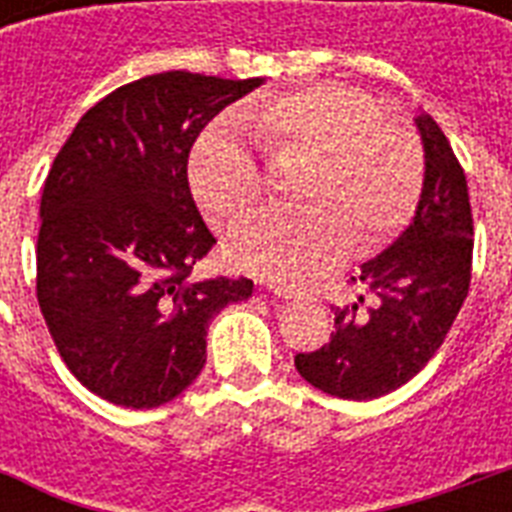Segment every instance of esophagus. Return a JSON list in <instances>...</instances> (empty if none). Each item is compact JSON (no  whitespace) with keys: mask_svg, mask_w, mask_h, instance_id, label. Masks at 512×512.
Here are the masks:
<instances>
[{"mask_svg":"<svg viewBox=\"0 0 512 512\" xmlns=\"http://www.w3.org/2000/svg\"><path fill=\"white\" fill-rule=\"evenodd\" d=\"M268 289H271L276 297H281V300H292V297H297L295 289L284 287V284H268Z\"/></svg>","mask_w":512,"mask_h":512,"instance_id":"1","label":"esophagus"}]
</instances>
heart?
Returning <instances> with one entry per match:
<instances>
[{"instance_id":"1","label":"heart","mask_w":512,"mask_h":512,"mask_svg":"<svg viewBox=\"0 0 512 512\" xmlns=\"http://www.w3.org/2000/svg\"><path fill=\"white\" fill-rule=\"evenodd\" d=\"M239 119L265 146L311 156L300 199L305 209H263L236 220L228 252L241 268L271 279L300 281L348 247H369L396 231L412 212L422 185L417 140L385 122L369 95L348 87H308L260 95ZM193 196L212 217L252 207L265 188L263 167L236 122H220L193 146L188 162Z\"/></svg>"}]
</instances>
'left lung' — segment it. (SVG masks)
I'll return each mask as SVG.
<instances>
[{
    "instance_id": "left-lung-1",
    "label": "left lung",
    "mask_w": 512,
    "mask_h": 512,
    "mask_svg": "<svg viewBox=\"0 0 512 512\" xmlns=\"http://www.w3.org/2000/svg\"><path fill=\"white\" fill-rule=\"evenodd\" d=\"M425 175L412 223L388 249L361 263L363 295L335 308L327 345L297 353L303 380L329 396L369 401L409 382L441 348L470 287L473 215L468 180L433 116H414Z\"/></svg>"
}]
</instances>
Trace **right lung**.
I'll use <instances>...</instances> for the list:
<instances>
[{"instance_id": "right-lung-1", "label": "right lung", "mask_w": 512, "mask_h": 512, "mask_svg": "<svg viewBox=\"0 0 512 512\" xmlns=\"http://www.w3.org/2000/svg\"><path fill=\"white\" fill-rule=\"evenodd\" d=\"M265 79L164 71L95 103L42 191L36 297L76 380L127 409L177 398L207 361L209 321L249 279H191L215 247L188 185L199 132Z\"/></svg>"}]
</instances>
